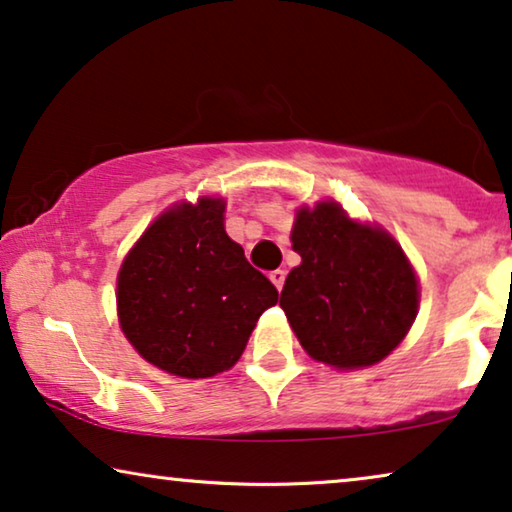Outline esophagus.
I'll return each instance as SVG.
<instances>
[{"instance_id":"34e87169","label":"esophagus","mask_w":512,"mask_h":512,"mask_svg":"<svg viewBox=\"0 0 512 512\" xmlns=\"http://www.w3.org/2000/svg\"><path fill=\"white\" fill-rule=\"evenodd\" d=\"M269 278H271V283L278 287V290H283V285H285V271H283V269L271 271V273H269Z\"/></svg>"}]
</instances>
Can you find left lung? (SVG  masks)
<instances>
[{"instance_id":"left-lung-1","label":"left lung","mask_w":512,"mask_h":512,"mask_svg":"<svg viewBox=\"0 0 512 512\" xmlns=\"http://www.w3.org/2000/svg\"><path fill=\"white\" fill-rule=\"evenodd\" d=\"M292 248L301 264L280 306L308 355L338 369L390 355L417 313V280L397 241L322 201L297 213Z\"/></svg>"}]
</instances>
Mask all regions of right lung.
<instances>
[{
  "mask_svg": "<svg viewBox=\"0 0 512 512\" xmlns=\"http://www.w3.org/2000/svg\"><path fill=\"white\" fill-rule=\"evenodd\" d=\"M222 199L167 211L118 273V313L143 359L181 378H211L239 362L278 290L222 225Z\"/></svg>",
  "mask_w": 512,
  "mask_h": 512,
  "instance_id": "obj_1",
  "label": "right lung"
}]
</instances>
